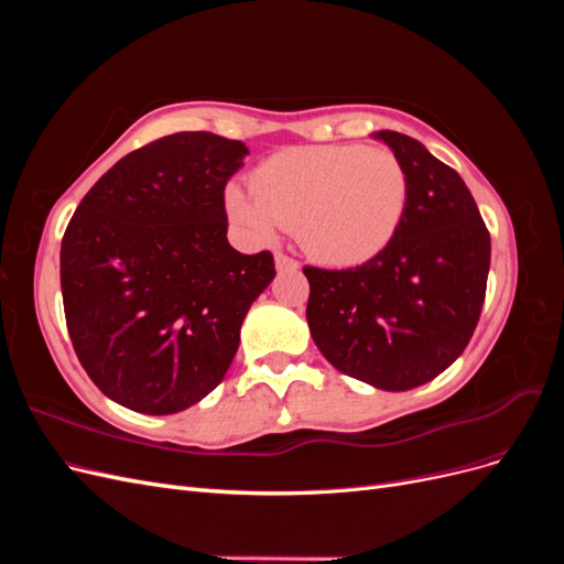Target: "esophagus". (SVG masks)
Segmentation results:
<instances>
[{"instance_id": "34e87169", "label": "esophagus", "mask_w": 564, "mask_h": 564, "mask_svg": "<svg viewBox=\"0 0 564 564\" xmlns=\"http://www.w3.org/2000/svg\"><path fill=\"white\" fill-rule=\"evenodd\" d=\"M275 268H278L280 272L299 270V261L292 259V256H286V253H275Z\"/></svg>"}]
</instances>
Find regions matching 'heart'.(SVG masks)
<instances>
[{
	"mask_svg": "<svg viewBox=\"0 0 564 564\" xmlns=\"http://www.w3.org/2000/svg\"><path fill=\"white\" fill-rule=\"evenodd\" d=\"M253 191L230 185L232 224L259 242L294 228L319 261L377 256L404 216L409 181L395 152L377 145H308L278 152L253 172Z\"/></svg>",
	"mask_w": 564,
	"mask_h": 564,
	"instance_id": "b5f03b06",
	"label": "heart"
}]
</instances>
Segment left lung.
<instances>
[{
	"label": "left lung",
	"instance_id": "left-lung-1",
	"mask_svg": "<svg viewBox=\"0 0 564 564\" xmlns=\"http://www.w3.org/2000/svg\"><path fill=\"white\" fill-rule=\"evenodd\" d=\"M371 135L404 166V216L367 263L303 268L311 282L305 317L315 346L338 371L381 390H412L468 346L482 313L491 242L452 166L404 133Z\"/></svg>",
	"mask_w": 564,
	"mask_h": 564
}]
</instances>
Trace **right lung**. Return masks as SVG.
<instances>
[{
  "mask_svg": "<svg viewBox=\"0 0 564 564\" xmlns=\"http://www.w3.org/2000/svg\"><path fill=\"white\" fill-rule=\"evenodd\" d=\"M249 150L181 131L129 152L84 195L61 245L67 332L104 395L176 414L224 381L270 251L228 242L224 191Z\"/></svg>",
  "mask_w": 564,
  "mask_h": 564,
  "instance_id": "add662e5",
  "label": "right lung"
}]
</instances>
